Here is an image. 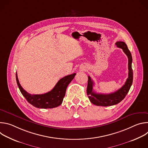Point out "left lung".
Wrapping results in <instances>:
<instances>
[{
	"label": "left lung",
	"instance_id": "8db88e82",
	"mask_svg": "<svg viewBox=\"0 0 148 148\" xmlns=\"http://www.w3.org/2000/svg\"><path fill=\"white\" fill-rule=\"evenodd\" d=\"M115 45L118 48H121L123 50L125 54L128 58V78L126 79L124 85L116 91L108 94H97L93 91L94 82L91 77L88 76L87 95L91 102L97 106L108 107L119 103L128 94L132 86L133 81V71L132 69V58L131 53L125 42L117 41Z\"/></svg>",
	"mask_w": 148,
	"mask_h": 148
}]
</instances>
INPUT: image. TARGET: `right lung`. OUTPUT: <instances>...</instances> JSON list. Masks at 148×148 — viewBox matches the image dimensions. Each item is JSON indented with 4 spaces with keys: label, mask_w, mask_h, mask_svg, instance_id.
Segmentation results:
<instances>
[{
    "label": "right lung",
    "mask_w": 148,
    "mask_h": 148,
    "mask_svg": "<svg viewBox=\"0 0 148 148\" xmlns=\"http://www.w3.org/2000/svg\"><path fill=\"white\" fill-rule=\"evenodd\" d=\"M75 73L61 78L50 91L43 94H30L26 91L19 83L17 74H16L18 88L26 100L37 108H53L60 105L63 101L67 86L73 79Z\"/></svg>",
    "instance_id": "add662e5"
}]
</instances>
